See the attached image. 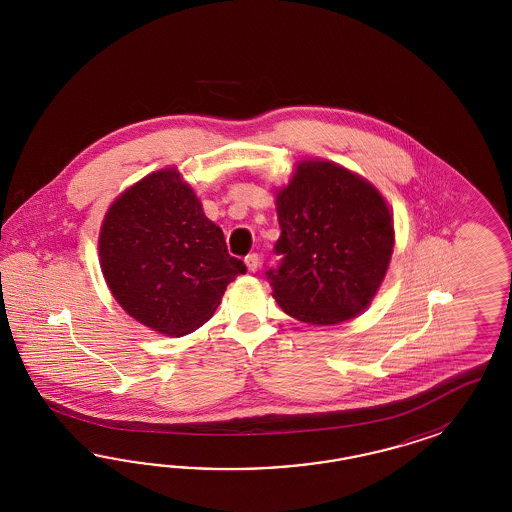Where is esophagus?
Returning a JSON list of instances; mask_svg holds the SVG:
<instances>
[{"instance_id": "34e87169", "label": "esophagus", "mask_w": 512, "mask_h": 512, "mask_svg": "<svg viewBox=\"0 0 512 512\" xmlns=\"http://www.w3.org/2000/svg\"><path fill=\"white\" fill-rule=\"evenodd\" d=\"M246 266H248L249 272H257L261 266V257L257 253H249L246 257Z\"/></svg>"}]
</instances>
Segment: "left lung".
I'll list each match as a JSON object with an SVG mask.
<instances>
[{"label": "left lung", "mask_w": 512, "mask_h": 512, "mask_svg": "<svg viewBox=\"0 0 512 512\" xmlns=\"http://www.w3.org/2000/svg\"><path fill=\"white\" fill-rule=\"evenodd\" d=\"M283 253L268 278L279 308L306 325H340L372 304L394 251L387 199L328 159H302L276 189Z\"/></svg>", "instance_id": "obj_1"}]
</instances>
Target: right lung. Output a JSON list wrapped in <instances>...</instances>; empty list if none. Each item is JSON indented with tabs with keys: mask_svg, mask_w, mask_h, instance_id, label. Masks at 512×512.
Wrapping results in <instances>:
<instances>
[{
	"mask_svg": "<svg viewBox=\"0 0 512 512\" xmlns=\"http://www.w3.org/2000/svg\"><path fill=\"white\" fill-rule=\"evenodd\" d=\"M99 264L125 313L169 338L210 321L227 285L246 274L176 167L146 174L112 201Z\"/></svg>",
	"mask_w": 512,
	"mask_h": 512,
	"instance_id": "add662e5",
	"label": "right lung"
}]
</instances>
